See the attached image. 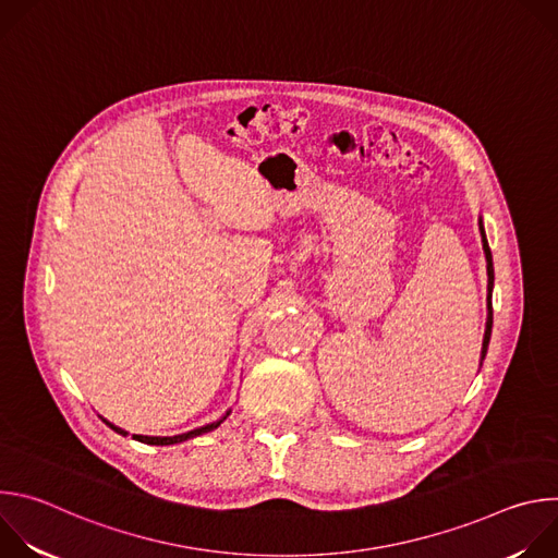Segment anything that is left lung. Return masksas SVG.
<instances>
[{
    "label": "left lung",
    "mask_w": 558,
    "mask_h": 558,
    "mask_svg": "<svg viewBox=\"0 0 558 558\" xmlns=\"http://www.w3.org/2000/svg\"><path fill=\"white\" fill-rule=\"evenodd\" d=\"M480 231H482V243H484V254H486V267H488V320H486V333H484V347H482V362L480 366L484 364L486 360V353H488V344H490V336H493V287H495V267H493V254H490V247H488V238H486V231H484V220L480 218Z\"/></svg>",
    "instance_id": "left-lung-1"
}]
</instances>
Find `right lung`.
<instances>
[{
	"label": "right lung",
	"instance_id": "obj_1",
	"mask_svg": "<svg viewBox=\"0 0 558 558\" xmlns=\"http://www.w3.org/2000/svg\"><path fill=\"white\" fill-rule=\"evenodd\" d=\"M231 411H227L218 422H211V424H207V426H201V428H194V430H190V433H183V435H174V437H147V435H132V439H136V441H143V444H149V446H172V444H181V441H187V439H192V437H198V435H205V433H211L214 428H218L225 420H227V415H229ZM114 433H119V435H128V430H123V428H119V426H114V424H110L108 420H104Z\"/></svg>",
	"mask_w": 558,
	"mask_h": 558
}]
</instances>
